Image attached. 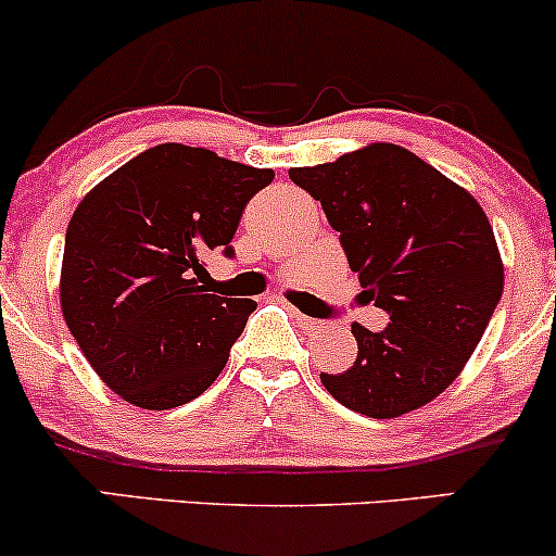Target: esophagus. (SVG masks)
<instances>
[{
	"label": "esophagus",
	"mask_w": 556,
	"mask_h": 556,
	"mask_svg": "<svg viewBox=\"0 0 556 556\" xmlns=\"http://www.w3.org/2000/svg\"><path fill=\"white\" fill-rule=\"evenodd\" d=\"M292 314H295V321H298L300 327H303V329L316 331V329H321V327H324V324H321V321H316V318H311V316H305V314H298V311H292Z\"/></svg>",
	"instance_id": "obj_1"
}]
</instances>
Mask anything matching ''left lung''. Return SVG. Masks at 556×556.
I'll return each instance as SVG.
<instances>
[{
	"instance_id": "left-lung-1",
	"label": "left lung",
	"mask_w": 556,
	"mask_h": 556,
	"mask_svg": "<svg viewBox=\"0 0 556 556\" xmlns=\"http://www.w3.org/2000/svg\"><path fill=\"white\" fill-rule=\"evenodd\" d=\"M340 232L363 300L389 324H353L358 358L321 374L337 402L368 418H397L444 392L473 355L502 298L494 229L468 190L394 143L290 169Z\"/></svg>"
}]
</instances>
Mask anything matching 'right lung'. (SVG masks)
Listing matches in <instances>:
<instances>
[{
    "instance_id": "1",
    "label": "right lung",
    "mask_w": 556,
    "mask_h": 556,
    "mask_svg": "<svg viewBox=\"0 0 556 556\" xmlns=\"http://www.w3.org/2000/svg\"><path fill=\"white\" fill-rule=\"evenodd\" d=\"M271 169L162 143L101 180L75 208L60 303L112 392L169 410L206 392L256 303L203 287L212 251L232 256L245 203Z\"/></svg>"
}]
</instances>
